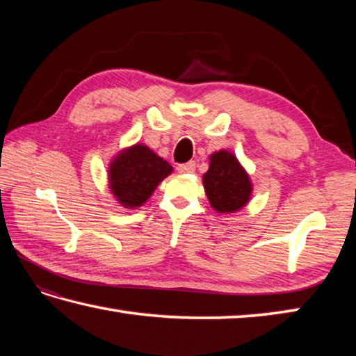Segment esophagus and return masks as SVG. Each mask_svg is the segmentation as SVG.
Listing matches in <instances>:
<instances>
[{
	"instance_id": "obj_1",
	"label": "esophagus",
	"mask_w": 356,
	"mask_h": 356,
	"mask_svg": "<svg viewBox=\"0 0 356 356\" xmlns=\"http://www.w3.org/2000/svg\"><path fill=\"white\" fill-rule=\"evenodd\" d=\"M194 170H195V162H186L177 166V171L180 174H190V172H194Z\"/></svg>"
}]
</instances>
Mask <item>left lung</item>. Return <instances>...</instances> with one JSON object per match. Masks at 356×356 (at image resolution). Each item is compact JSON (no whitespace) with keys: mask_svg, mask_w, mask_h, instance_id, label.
Returning a JSON list of instances; mask_svg holds the SVG:
<instances>
[{"mask_svg":"<svg viewBox=\"0 0 356 356\" xmlns=\"http://www.w3.org/2000/svg\"><path fill=\"white\" fill-rule=\"evenodd\" d=\"M202 180L209 205L216 213H238L252 197L251 177L229 149H218L209 154V168Z\"/></svg>","mask_w":356,"mask_h":356,"instance_id":"1","label":"left lung"}]
</instances>
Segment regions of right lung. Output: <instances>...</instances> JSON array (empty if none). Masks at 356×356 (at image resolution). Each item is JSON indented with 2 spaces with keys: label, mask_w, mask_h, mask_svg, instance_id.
I'll use <instances>...</instances> for the list:
<instances>
[{
  "label": "right lung",
  "mask_w": 356,
  "mask_h": 356,
  "mask_svg": "<svg viewBox=\"0 0 356 356\" xmlns=\"http://www.w3.org/2000/svg\"><path fill=\"white\" fill-rule=\"evenodd\" d=\"M108 188L120 207L138 209L153 195L172 166L143 143L125 147L108 163Z\"/></svg>",
  "instance_id": "1"
}]
</instances>
